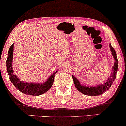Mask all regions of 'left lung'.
Returning <instances> with one entry per match:
<instances>
[{"instance_id": "left-lung-1", "label": "left lung", "mask_w": 126, "mask_h": 126, "mask_svg": "<svg viewBox=\"0 0 126 126\" xmlns=\"http://www.w3.org/2000/svg\"><path fill=\"white\" fill-rule=\"evenodd\" d=\"M109 46L111 54L113 56V58L115 59V63H114V65L112 67V70H111L110 76H109V78L106 82H105L104 84H99V85L96 84V85H94V86H92V85H91V86H86L85 85H82L75 76H72L73 82L75 84L76 88L78 89V91L81 92L84 94L88 96L100 95V94L106 92L107 90H108L109 89L110 87L113 82L115 81V78H116V72L118 71V59L117 56H116V51L114 50L113 48L112 47L110 44Z\"/></svg>"}]
</instances>
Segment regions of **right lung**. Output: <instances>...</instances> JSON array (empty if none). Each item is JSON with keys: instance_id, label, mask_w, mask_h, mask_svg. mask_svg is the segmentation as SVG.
I'll list each match as a JSON object with an SVG mask.
<instances>
[{"instance_id": "right-lung-1", "label": "right lung", "mask_w": 126, "mask_h": 126, "mask_svg": "<svg viewBox=\"0 0 126 126\" xmlns=\"http://www.w3.org/2000/svg\"><path fill=\"white\" fill-rule=\"evenodd\" d=\"M14 44L11 45L8 53V58L6 60V69L8 75H10V79L17 90L24 94L28 95L39 96L44 94L51 87L54 82L55 74L58 72L56 71L51 75L47 81L43 83L27 82L20 81V79L14 73L13 70L12 63L13 59Z\"/></svg>"}]
</instances>
